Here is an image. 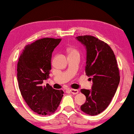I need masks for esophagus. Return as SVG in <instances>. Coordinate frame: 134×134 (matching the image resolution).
Segmentation results:
<instances>
[{
  "instance_id": "esophagus-1",
  "label": "esophagus",
  "mask_w": 134,
  "mask_h": 134,
  "mask_svg": "<svg viewBox=\"0 0 134 134\" xmlns=\"http://www.w3.org/2000/svg\"><path fill=\"white\" fill-rule=\"evenodd\" d=\"M69 90H70V92L72 93V94H77V93H79V90H77V89H73V88H71V89Z\"/></svg>"
}]
</instances>
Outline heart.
Wrapping results in <instances>:
<instances>
[{"mask_svg":"<svg viewBox=\"0 0 134 134\" xmlns=\"http://www.w3.org/2000/svg\"><path fill=\"white\" fill-rule=\"evenodd\" d=\"M69 54H72V53H78V54H79V51H78L77 49H76V48H69Z\"/></svg>","mask_w":134,"mask_h":134,"instance_id":"heart-1","label":"heart"}]
</instances>
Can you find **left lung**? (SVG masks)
I'll list each match as a JSON object with an SVG mask.
<instances>
[{
  "instance_id": "obj_1",
  "label": "left lung",
  "mask_w": 134,
  "mask_h": 134,
  "mask_svg": "<svg viewBox=\"0 0 134 134\" xmlns=\"http://www.w3.org/2000/svg\"><path fill=\"white\" fill-rule=\"evenodd\" d=\"M76 38L86 47V72L93 82L92 90H81L86 97L81 109L88 115L95 116L108 107L117 90L120 81L117 61L113 50L105 42L92 36Z\"/></svg>"
}]
</instances>
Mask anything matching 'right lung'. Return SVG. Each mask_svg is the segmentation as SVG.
Returning a JSON list of instances; mask_svg holds the SVG:
<instances>
[{
	"mask_svg": "<svg viewBox=\"0 0 134 134\" xmlns=\"http://www.w3.org/2000/svg\"><path fill=\"white\" fill-rule=\"evenodd\" d=\"M62 39L42 38L28 44L23 50L17 65V79L21 94L34 112L50 115L58 108L63 91L43 86L51 70L52 54Z\"/></svg>",
	"mask_w": 134,
	"mask_h": 134,
	"instance_id": "right-lung-1",
	"label": "right lung"
}]
</instances>
